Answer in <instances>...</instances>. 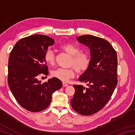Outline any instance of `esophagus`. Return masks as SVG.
I'll return each mask as SVG.
<instances>
[{
    "instance_id": "obj_1",
    "label": "esophagus",
    "mask_w": 135,
    "mask_h": 135,
    "mask_svg": "<svg viewBox=\"0 0 135 135\" xmlns=\"http://www.w3.org/2000/svg\"><path fill=\"white\" fill-rule=\"evenodd\" d=\"M62 84H63V86H64V87H66L68 86V84L67 83H65V82H63Z\"/></svg>"
}]
</instances>
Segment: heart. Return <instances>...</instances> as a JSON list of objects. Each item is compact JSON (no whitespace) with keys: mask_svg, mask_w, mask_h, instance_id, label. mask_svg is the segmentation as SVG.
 <instances>
[{"mask_svg":"<svg viewBox=\"0 0 135 135\" xmlns=\"http://www.w3.org/2000/svg\"><path fill=\"white\" fill-rule=\"evenodd\" d=\"M59 49L71 55L69 65L73 67L68 68H58L52 71L51 76L62 81H67L73 78L75 74V69L79 73H83L88 69L90 64V59L88 54L81 52V50L77 46L72 43H67L59 46ZM44 59L46 64L52 65L55 61L54 51L48 49L44 55Z\"/></svg>","mask_w":135,"mask_h":135,"instance_id":"1","label":"heart"}]
</instances>
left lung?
<instances>
[{
    "label": "left lung",
    "mask_w": 135,
    "mask_h": 135,
    "mask_svg": "<svg viewBox=\"0 0 135 135\" xmlns=\"http://www.w3.org/2000/svg\"><path fill=\"white\" fill-rule=\"evenodd\" d=\"M77 39L90 49V64L78 79L88 87L73 85L75 93L71 105L79 114L90 115L104 108L117 86V56L112 45L104 38L87 35Z\"/></svg>",
    "instance_id": "8db88e82"
}]
</instances>
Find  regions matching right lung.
<instances>
[{"instance_id": "1", "label": "right lung", "mask_w": 135, "mask_h": 135, "mask_svg": "<svg viewBox=\"0 0 135 135\" xmlns=\"http://www.w3.org/2000/svg\"><path fill=\"white\" fill-rule=\"evenodd\" d=\"M53 38L42 35H32L16 43L8 61L9 87L15 99L22 107L31 112H39L49 105L52 95L62 86L53 77L42 83L37 76H47L48 69L44 55Z\"/></svg>"}]
</instances>
